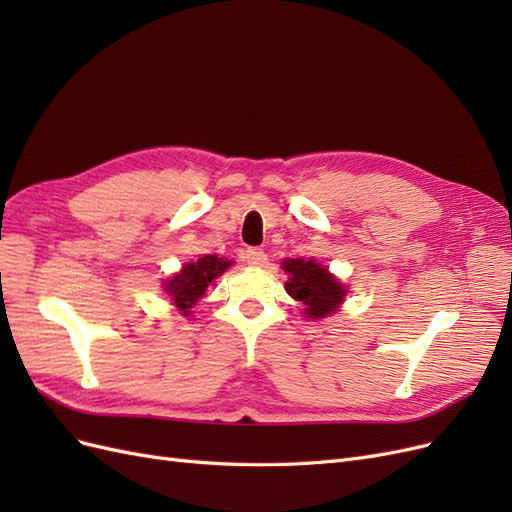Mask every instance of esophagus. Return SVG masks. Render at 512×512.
<instances>
[{
  "mask_svg": "<svg viewBox=\"0 0 512 512\" xmlns=\"http://www.w3.org/2000/svg\"><path fill=\"white\" fill-rule=\"evenodd\" d=\"M243 258L247 260V265H252V267H262L267 262V254L258 250V247H250V250H245Z\"/></svg>",
  "mask_w": 512,
  "mask_h": 512,
  "instance_id": "esophagus-1",
  "label": "esophagus"
}]
</instances>
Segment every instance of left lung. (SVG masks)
Segmentation results:
<instances>
[{
    "mask_svg": "<svg viewBox=\"0 0 512 512\" xmlns=\"http://www.w3.org/2000/svg\"><path fill=\"white\" fill-rule=\"evenodd\" d=\"M288 273L286 292L294 301L305 305L303 314L307 318H327L337 312V307L346 299V286L337 282L327 267L312 258H288L282 262Z\"/></svg>",
    "mask_w": 512,
    "mask_h": 512,
    "instance_id": "left-lung-1",
    "label": "left lung"
}]
</instances>
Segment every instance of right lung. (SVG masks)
<instances>
[{
	"instance_id": "obj_1",
	"label": "right lung",
	"mask_w": 512,
	"mask_h": 512,
	"mask_svg": "<svg viewBox=\"0 0 512 512\" xmlns=\"http://www.w3.org/2000/svg\"><path fill=\"white\" fill-rule=\"evenodd\" d=\"M230 265L232 260L218 258V254H205L190 262V265H185L170 280H166L164 290L179 312L183 316H190V309L198 303V299L205 297L209 284L215 277H220Z\"/></svg>"
}]
</instances>
